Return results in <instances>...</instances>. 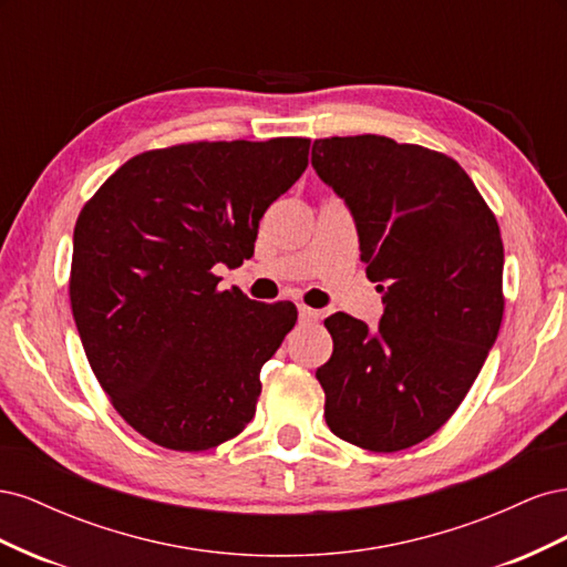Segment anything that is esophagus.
I'll return each mask as SVG.
<instances>
[{
    "label": "esophagus",
    "instance_id": "1",
    "mask_svg": "<svg viewBox=\"0 0 567 567\" xmlns=\"http://www.w3.org/2000/svg\"><path fill=\"white\" fill-rule=\"evenodd\" d=\"M298 317H300V321H317L319 312L307 305H298Z\"/></svg>",
    "mask_w": 567,
    "mask_h": 567
}]
</instances>
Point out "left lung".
Instances as JSON below:
<instances>
[{
	"instance_id": "obj_1",
	"label": "left lung",
	"mask_w": 567,
	"mask_h": 567,
	"mask_svg": "<svg viewBox=\"0 0 567 567\" xmlns=\"http://www.w3.org/2000/svg\"><path fill=\"white\" fill-rule=\"evenodd\" d=\"M312 165L350 208L385 305L375 331L346 312L323 321L326 423L369 452L414 447L450 421L499 333V225L463 167L431 148L331 136L315 142Z\"/></svg>"
}]
</instances>
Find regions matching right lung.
<instances>
[{"mask_svg":"<svg viewBox=\"0 0 567 567\" xmlns=\"http://www.w3.org/2000/svg\"><path fill=\"white\" fill-rule=\"evenodd\" d=\"M307 156L302 136L156 148L84 203L71 265L82 348L117 414L165 450H213L255 416L260 369L298 310L219 290L213 269L248 260Z\"/></svg>","mask_w":567,"mask_h":567,"instance_id":"1","label":"right lung"}]
</instances>
